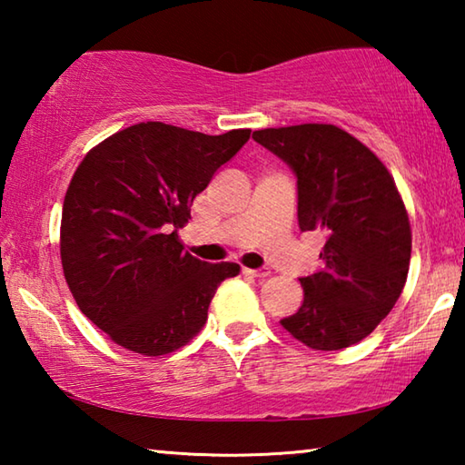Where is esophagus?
Returning <instances> with one entry per match:
<instances>
[{"mask_svg":"<svg viewBox=\"0 0 465 465\" xmlns=\"http://www.w3.org/2000/svg\"><path fill=\"white\" fill-rule=\"evenodd\" d=\"M243 274H250L254 279H266L271 274L269 269H243Z\"/></svg>","mask_w":465,"mask_h":465,"instance_id":"34e87169","label":"esophagus"}]
</instances>
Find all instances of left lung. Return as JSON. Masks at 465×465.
I'll list each match as a JSON object with an SVG mask.
<instances>
[{
    "label": "left lung",
    "instance_id": "obj_1",
    "mask_svg": "<svg viewBox=\"0 0 465 465\" xmlns=\"http://www.w3.org/2000/svg\"><path fill=\"white\" fill-rule=\"evenodd\" d=\"M297 176L299 230L326 235L322 271L302 277L303 303L281 326L316 351L363 341L396 305L411 266L402 196L371 149L334 124L254 131Z\"/></svg>",
    "mask_w": 465,
    "mask_h": 465
}]
</instances>
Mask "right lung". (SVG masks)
I'll return each mask as SVG.
<instances>
[{
    "mask_svg": "<svg viewBox=\"0 0 465 465\" xmlns=\"http://www.w3.org/2000/svg\"><path fill=\"white\" fill-rule=\"evenodd\" d=\"M250 139L139 123L90 149L69 183L61 264L77 308L119 346L145 357L199 334L222 281L240 264L184 252L178 230L194 196Z\"/></svg>",
    "mask_w": 465,
    "mask_h": 465,
    "instance_id": "1",
    "label": "right lung"
}]
</instances>
